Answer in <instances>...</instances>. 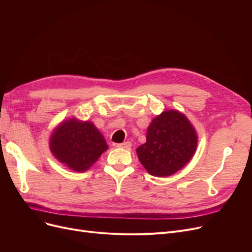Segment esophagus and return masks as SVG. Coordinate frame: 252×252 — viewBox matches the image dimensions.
I'll list each match as a JSON object with an SVG mask.
<instances>
[{
    "instance_id": "esophagus-1",
    "label": "esophagus",
    "mask_w": 252,
    "mask_h": 252,
    "mask_svg": "<svg viewBox=\"0 0 252 252\" xmlns=\"http://www.w3.org/2000/svg\"><path fill=\"white\" fill-rule=\"evenodd\" d=\"M116 147L124 148V149H129L131 147V143L129 141H126V142H124V143H119V144H116Z\"/></svg>"
}]
</instances>
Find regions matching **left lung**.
Listing matches in <instances>:
<instances>
[{
  "label": "left lung",
  "mask_w": 252,
  "mask_h": 252,
  "mask_svg": "<svg viewBox=\"0 0 252 252\" xmlns=\"http://www.w3.org/2000/svg\"><path fill=\"white\" fill-rule=\"evenodd\" d=\"M146 143L137 149L148 173L167 177L177 173L195 153L197 135L187 117L176 110L156 116L147 129Z\"/></svg>",
  "instance_id": "left-lung-1"
}]
</instances>
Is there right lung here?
Returning a JSON list of instances; mask_svg holds the SVG:
<instances>
[{
  "label": "right lung",
  "mask_w": 252,
  "mask_h": 252,
  "mask_svg": "<svg viewBox=\"0 0 252 252\" xmlns=\"http://www.w3.org/2000/svg\"><path fill=\"white\" fill-rule=\"evenodd\" d=\"M50 148L57 159L70 169L85 171L108 146L92 123H81L72 118L55 129L50 140Z\"/></svg>",
  "instance_id": "1"
}]
</instances>
